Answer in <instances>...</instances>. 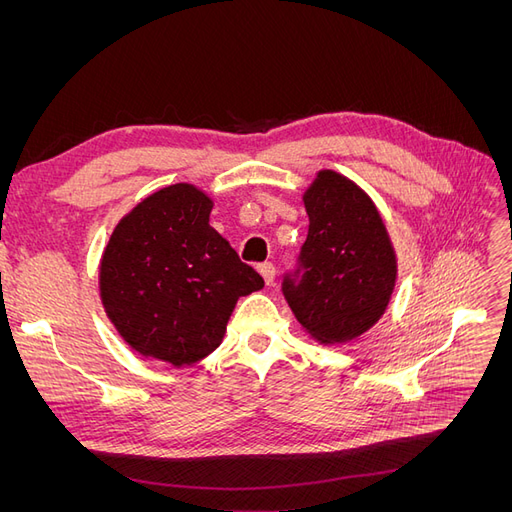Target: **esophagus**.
Listing matches in <instances>:
<instances>
[{"label": "esophagus", "mask_w": 512, "mask_h": 512, "mask_svg": "<svg viewBox=\"0 0 512 512\" xmlns=\"http://www.w3.org/2000/svg\"><path fill=\"white\" fill-rule=\"evenodd\" d=\"M258 273L262 275V280H265L267 286H273V282H275V267L271 265V262H262V265H258Z\"/></svg>", "instance_id": "1"}]
</instances>
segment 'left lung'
Listing matches in <instances>:
<instances>
[{"label": "left lung", "instance_id": "left-lung-1", "mask_svg": "<svg viewBox=\"0 0 512 512\" xmlns=\"http://www.w3.org/2000/svg\"><path fill=\"white\" fill-rule=\"evenodd\" d=\"M309 218L298 273L284 294L318 344H346L382 318L397 282V254L371 196L335 170H318L303 192Z\"/></svg>", "mask_w": 512, "mask_h": 512}]
</instances>
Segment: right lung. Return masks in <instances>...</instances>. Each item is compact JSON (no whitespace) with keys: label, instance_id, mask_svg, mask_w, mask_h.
<instances>
[{"label":"right lung","instance_id":"1","mask_svg":"<svg viewBox=\"0 0 512 512\" xmlns=\"http://www.w3.org/2000/svg\"><path fill=\"white\" fill-rule=\"evenodd\" d=\"M213 198L194 183L149 194L113 228L100 267L104 312L145 359L192 365L222 344L239 297L265 286L209 224Z\"/></svg>","mask_w":512,"mask_h":512}]
</instances>
